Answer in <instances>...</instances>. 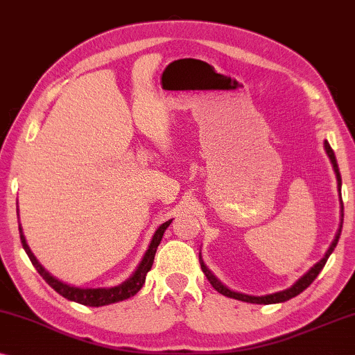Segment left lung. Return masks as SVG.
<instances>
[{"mask_svg":"<svg viewBox=\"0 0 355 355\" xmlns=\"http://www.w3.org/2000/svg\"><path fill=\"white\" fill-rule=\"evenodd\" d=\"M324 147H325V151H327V155H329V157H330L331 166H334V171H335V175H336V182H338L340 199H341V175H340L338 164H336V157H335L334 150H331V147L329 145L327 140H325V142H324ZM343 216H345V215H343V200H341V219H340L341 223H340V229L336 230V235H335L334 241H331L330 248L327 250V252H325V256H324L322 259H320V261L316 263V266H313L311 268H309L308 272H306L305 275H303V277H302L299 281H297V283H295L294 286H291V288L286 289V291L275 292V294L262 295V297L240 294V292L230 291L229 288H226V286H224V284L221 283V281H218V279L215 278V275H213V273L210 272V270H208V268L205 267L204 261H202V257L199 256V259H200V268H202V272L205 273L207 279L210 281V284L213 286V288H215V289L219 292V294H223V295H226V297H230V299L241 300V302H248V303H257V305H270V303H281V302H286V300H289V299H292V297L299 295L300 292L305 291V289L308 288V286L311 284L314 279H316V277L319 275L320 270L324 268V266H325V262H327L329 256L331 254V252H334L336 243H338V239H340V235H341V227H343Z\"/></svg>","mask_w":355,"mask_h":355,"instance_id":"1","label":"left lung"}]
</instances>
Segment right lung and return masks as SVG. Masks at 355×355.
<instances>
[{"instance_id": "obj_1", "label": "right lung", "mask_w": 355, "mask_h": 355, "mask_svg": "<svg viewBox=\"0 0 355 355\" xmlns=\"http://www.w3.org/2000/svg\"><path fill=\"white\" fill-rule=\"evenodd\" d=\"M172 223V219H168L164 224H161L151 239V243L148 246L147 252H145L142 261H140L139 267L136 268L131 277H129L125 283H121L120 286H115V288H98V289H83V288H76V286H69L63 283V281L56 279L55 277H52L46 268H44L41 263L37 262V259L33 254L30 246L26 245V240L21 234V227H19L20 230V240L21 245H24V250L26 251L28 257L35 268L39 272V275L47 281L50 288H53L60 295H63L64 299L71 300V302H77L80 305H87V306H104V305H110V303H116L121 300H126L129 297L136 295L137 292L142 289V286L145 283V277L150 272L151 266H153L155 261V254H156V248L161 243L162 235H164V230L168 227V224Z\"/></svg>"}]
</instances>
